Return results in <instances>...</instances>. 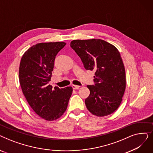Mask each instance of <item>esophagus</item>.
Segmentation results:
<instances>
[{
	"mask_svg": "<svg viewBox=\"0 0 153 153\" xmlns=\"http://www.w3.org/2000/svg\"><path fill=\"white\" fill-rule=\"evenodd\" d=\"M72 89H78L80 87V86L76 85H72Z\"/></svg>",
	"mask_w": 153,
	"mask_h": 153,
	"instance_id": "1",
	"label": "esophagus"
}]
</instances>
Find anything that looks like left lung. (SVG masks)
<instances>
[{
    "mask_svg": "<svg viewBox=\"0 0 153 153\" xmlns=\"http://www.w3.org/2000/svg\"><path fill=\"white\" fill-rule=\"evenodd\" d=\"M86 70H95L94 85H88L90 95L85 103L97 117L110 115L122 102L125 87V70L117 48L100 39H76L71 42Z\"/></svg>",
    "mask_w": 153,
    "mask_h": 153,
    "instance_id": "8db88e82",
    "label": "left lung"
}]
</instances>
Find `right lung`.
I'll return each instance as SVG.
<instances>
[{
	"instance_id": "obj_1",
	"label": "right lung",
	"mask_w": 153,
	"mask_h": 153,
	"mask_svg": "<svg viewBox=\"0 0 153 153\" xmlns=\"http://www.w3.org/2000/svg\"><path fill=\"white\" fill-rule=\"evenodd\" d=\"M66 45L64 42L41 43L30 48L22 57L19 81L23 95L35 113L53 121L67 109L72 87L59 89L49 84L56 56Z\"/></svg>"
}]
</instances>
